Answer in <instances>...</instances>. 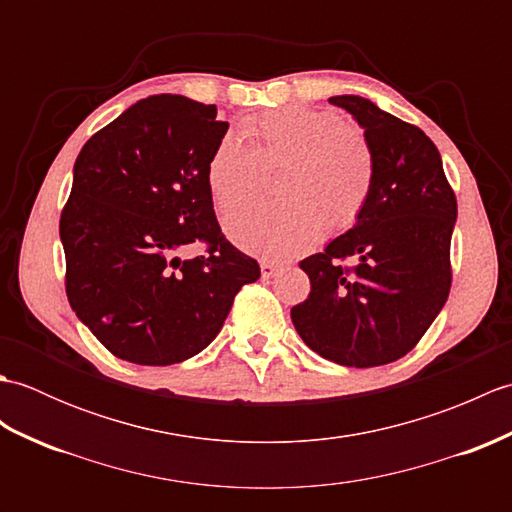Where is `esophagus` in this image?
I'll list each match as a JSON object with an SVG mask.
<instances>
[{
  "mask_svg": "<svg viewBox=\"0 0 512 512\" xmlns=\"http://www.w3.org/2000/svg\"><path fill=\"white\" fill-rule=\"evenodd\" d=\"M259 268H262V277L264 279H270L273 277L277 270H279V264H275V262H268V259H262V264H259Z\"/></svg>",
  "mask_w": 512,
  "mask_h": 512,
  "instance_id": "esophagus-1",
  "label": "esophagus"
}]
</instances>
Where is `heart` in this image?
Segmentation results:
<instances>
[{"label":"heart","mask_w":512,"mask_h":512,"mask_svg":"<svg viewBox=\"0 0 512 512\" xmlns=\"http://www.w3.org/2000/svg\"><path fill=\"white\" fill-rule=\"evenodd\" d=\"M253 147L224 134L206 165L213 202L228 213L259 191L262 167L284 162L277 204L253 206L226 220L231 242L246 253L286 259L306 253L325 233L352 226L374 184V151L341 116L314 107H281L246 123Z\"/></svg>","instance_id":"obj_1"}]
</instances>
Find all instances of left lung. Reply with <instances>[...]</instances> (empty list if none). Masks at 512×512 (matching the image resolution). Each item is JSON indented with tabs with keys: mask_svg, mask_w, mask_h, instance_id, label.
<instances>
[{
	"mask_svg": "<svg viewBox=\"0 0 512 512\" xmlns=\"http://www.w3.org/2000/svg\"><path fill=\"white\" fill-rule=\"evenodd\" d=\"M374 151V184L350 231L299 264L308 299L290 310L312 352L347 367L405 356L438 317L451 290V235L458 202L431 138L363 96H332ZM353 257L355 266H340Z\"/></svg>",
	"mask_w": 512,
	"mask_h": 512,
	"instance_id": "8db88e82",
	"label": "left lung"
}]
</instances>
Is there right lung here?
<instances>
[{
	"mask_svg": "<svg viewBox=\"0 0 512 512\" xmlns=\"http://www.w3.org/2000/svg\"><path fill=\"white\" fill-rule=\"evenodd\" d=\"M217 107L156 94L96 132L74 162L61 213L65 292L107 350L136 365L202 352L244 284L253 257L226 242L206 165L228 123ZM202 241L207 253H179Z\"/></svg>",
	"mask_w": 512,
	"mask_h": 512,
	"instance_id": "1",
	"label": "right lung"
}]
</instances>
